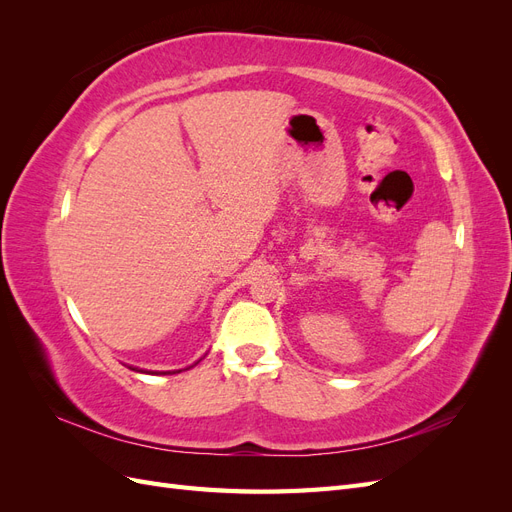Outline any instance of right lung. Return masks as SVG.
Instances as JSON below:
<instances>
[{
    "label": "right lung",
    "instance_id": "right-lung-1",
    "mask_svg": "<svg viewBox=\"0 0 512 512\" xmlns=\"http://www.w3.org/2000/svg\"><path fill=\"white\" fill-rule=\"evenodd\" d=\"M130 369H134V367H130ZM136 371H138V369H136Z\"/></svg>",
    "mask_w": 512,
    "mask_h": 512
}]
</instances>
